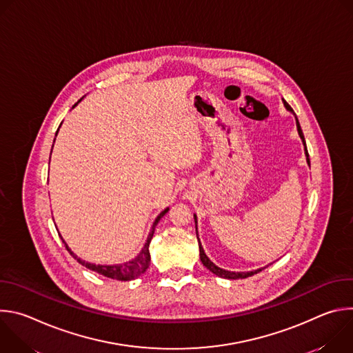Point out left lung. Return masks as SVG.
Masks as SVG:
<instances>
[{"instance_id": "obj_1", "label": "left lung", "mask_w": 353, "mask_h": 353, "mask_svg": "<svg viewBox=\"0 0 353 353\" xmlns=\"http://www.w3.org/2000/svg\"><path fill=\"white\" fill-rule=\"evenodd\" d=\"M283 103H285V106H286V109H288V110L293 112V110H292V108H290L286 102H283ZM296 125H297L299 135H300L301 141H303V145H305V149H306L307 162H309V165H310V159H309V154H307V148H306L305 137H303V132H301V128H300V124H299L297 119H296ZM194 219H195V223H196V216H194ZM195 228H196V226H195ZM196 239H198V233H196ZM198 243H199V240H198ZM199 259H201V261H203V264L205 265V268H208V270H210L211 272H214L215 275L222 276V278H226V279H243V278H248V276H251V275H254V274H257V272L263 271V268L256 270V271H250V272H230V271H225V270H222V268L216 267V265H215V264H214V263L207 257V254L204 253V248H203V245H201V243H199Z\"/></svg>"}]
</instances>
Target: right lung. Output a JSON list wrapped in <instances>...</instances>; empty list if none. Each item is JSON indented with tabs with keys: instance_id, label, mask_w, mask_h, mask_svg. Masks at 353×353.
Instances as JSON below:
<instances>
[{
	"instance_id": "obj_1",
	"label": "right lung",
	"mask_w": 353,
	"mask_h": 353,
	"mask_svg": "<svg viewBox=\"0 0 353 353\" xmlns=\"http://www.w3.org/2000/svg\"><path fill=\"white\" fill-rule=\"evenodd\" d=\"M78 102H79V100H78ZM74 106H77V103H75ZM57 131H59V130H57ZM56 135H57V132H56ZM168 211H169V208H166L165 211H162V212L159 214V216L155 219L154 226H152V230H150L149 237H148V240H146L143 248L141 250V253H139L132 261H128V263H125V264H119V265H94V264L85 263V261H82L81 259H78V257L72 253V251L68 248L67 243L63 240V237H61V240H63L65 248L70 251V254H71L79 264H82L83 267H86L88 270H92V271H94V272H97V274H100V275L112 278V279H117V281H131V279L139 276L141 274H143V272L146 271V268L149 267V263H150L149 243H150V240H152V236H154V232H155V228H157L158 222L161 221V218H162Z\"/></svg>"
}]
</instances>
